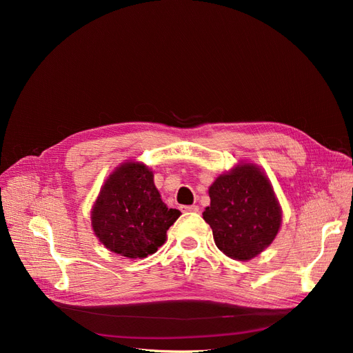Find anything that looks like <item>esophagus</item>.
<instances>
[{
	"instance_id": "1",
	"label": "esophagus",
	"mask_w": 353,
	"mask_h": 353,
	"mask_svg": "<svg viewBox=\"0 0 353 353\" xmlns=\"http://www.w3.org/2000/svg\"><path fill=\"white\" fill-rule=\"evenodd\" d=\"M184 212H199V206L197 205H191V206H183L181 208Z\"/></svg>"
}]
</instances>
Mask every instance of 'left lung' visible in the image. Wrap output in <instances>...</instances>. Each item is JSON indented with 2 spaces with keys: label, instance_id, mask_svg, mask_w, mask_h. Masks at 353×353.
I'll return each mask as SVG.
<instances>
[{
  "label": "left lung",
  "instance_id": "obj_1",
  "mask_svg": "<svg viewBox=\"0 0 353 353\" xmlns=\"http://www.w3.org/2000/svg\"><path fill=\"white\" fill-rule=\"evenodd\" d=\"M210 206L203 212L216 248L228 258L250 261L274 241L281 208L263 170L239 163L209 187Z\"/></svg>",
  "mask_w": 353,
  "mask_h": 353
}]
</instances>
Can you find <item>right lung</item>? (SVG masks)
<instances>
[{
	"label": "right lung",
	"instance_id": "add662e5",
	"mask_svg": "<svg viewBox=\"0 0 353 353\" xmlns=\"http://www.w3.org/2000/svg\"><path fill=\"white\" fill-rule=\"evenodd\" d=\"M179 215L160 199L152 169L128 160L103 184L91 210V225L110 252L141 259L166 241V231Z\"/></svg>",
	"mask_w": 353,
	"mask_h": 353
}]
</instances>
